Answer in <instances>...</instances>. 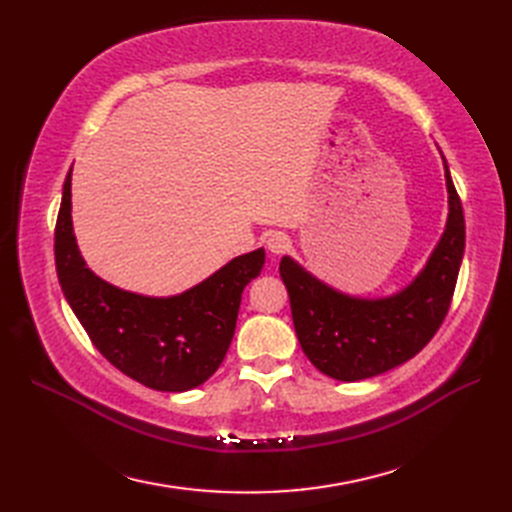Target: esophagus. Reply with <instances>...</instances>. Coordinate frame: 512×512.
I'll use <instances>...</instances> for the list:
<instances>
[{"mask_svg":"<svg viewBox=\"0 0 512 512\" xmlns=\"http://www.w3.org/2000/svg\"><path fill=\"white\" fill-rule=\"evenodd\" d=\"M267 250L271 254H284L290 250V237L286 232H271L267 237Z\"/></svg>","mask_w":512,"mask_h":512,"instance_id":"34e87169","label":"esophagus"}]
</instances>
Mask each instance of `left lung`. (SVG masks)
Segmentation results:
<instances>
[{
    "instance_id": "8db88e82",
    "label": "left lung",
    "mask_w": 512,
    "mask_h": 512,
    "mask_svg": "<svg viewBox=\"0 0 512 512\" xmlns=\"http://www.w3.org/2000/svg\"><path fill=\"white\" fill-rule=\"evenodd\" d=\"M444 179L448 218L442 237L421 273L389 297H352L318 280L294 258H282L280 275L294 331L305 356L322 374L342 382L374 378L410 361L440 329L466 247L461 200L446 160Z\"/></svg>"
}]
</instances>
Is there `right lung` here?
I'll return each instance as SVG.
<instances>
[{"label": "right lung", "mask_w": 512, "mask_h": 512, "mask_svg": "<svg viewBox=\"0 0 512 512\" xmlns=\"http://www.w3.org/2000/svg\"><path fill=\"white\" fill-rule=\"evenodd\" d=\"M262 265L265 250L258 247L173 297L108 284L87 267L76 245L70 168L55 226L59 286L104 359L149 389L183 393L215 374L235 335L243 288Z\"/></svg>", "instance_id": "right-lung-1"}]
</instances>
